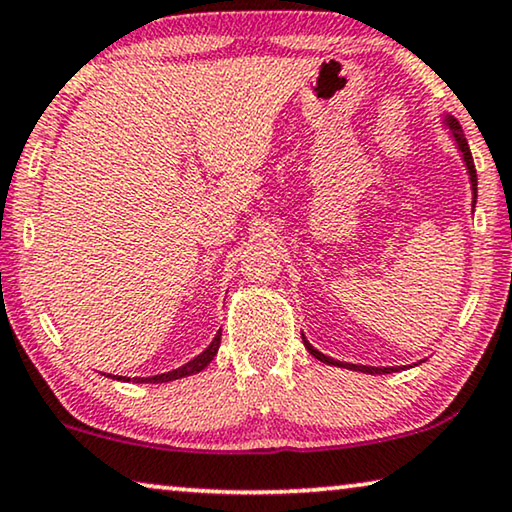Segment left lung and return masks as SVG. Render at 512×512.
Returning <instances> with one entry per match:
<instances>
[{
  "label": "left lung",
  "mask_w": 512,
  "mask_h": 512,
  "mask_svg": "<svg viewBox=\"0 0 512 512\" xmlns=\"http://www.w3.org/2000/svg\"><path fill=\"white\" fill-rule=\"evenodd\" d=\"M446 124L451 126L453 137H455V142H457V147H460V151H462V158H464V163H467L469 179H471V190H474V202H476V186H478V179H476V165H474V158H471L469 142H467V137H464V133H462V126H460V121L453 119V117H446ZM303 345H305V349H308V352H310L312 356L317 358V361H322V363H326V365H338V368H349V370H358V372H368V375H388V372H398V368H370V365L340 363V361H335V358H331V356H324L322 352H317V349L312 347L310 342L305 340V338H303Z\"/></svg>",
  "instance_id": "1"
}]
</instances>
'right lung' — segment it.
I'll return each instance as SVG.
<instances>
[{"label":"right lung","mask_w":512,"mask_h":512,"mask_svg":"<svg viewBox=\"0 0 512 512\" xmlns=\"http://www.w3.org/2000/svg\"><path fill=\"white\" fill-rule=\"evenodd\" d=\"M220 335L223 331L216 333V338L211 340V345L204 349L200 356H195L193 361H188L186 365H181V368L172 370V372H163V375H154V377H135V381H147V384H163V381H174V379H181V377H188V375H195V372H202L207 365L213 361V356L218 354V347H220Z\"/></svg>","instance_id":"obj_1"}]
</instances>
